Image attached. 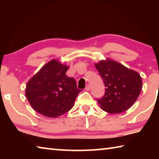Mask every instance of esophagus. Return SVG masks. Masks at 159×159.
I'll return each mask as SVG.
<instances>
[{
    "label": "esophagus",
    "instance_id": "34e87169",
    "mask_svg": "<svg viewBox=\"0 0 159 159\" xmlns=\"http://www.w3.org/2000/svg\"><path fill=\"white\" fill-rule=\"evenodd\" d=\"M90 90V85H86L85 90H86V91H89Z\"/></svg>",
    "mask_w": 159,
    "mask_h": 159
}]
</instances>
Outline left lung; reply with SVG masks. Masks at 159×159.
I'll return each mask as SVG.
<instances>
[{"label":"left lung","mask_w":159,"mask_h":159,"mask_svg":"<svg viewBox=\"0 0 159 159\" xmlns=\"http://www.w3.org/2000/svg\"><path fill=\"white\" fill-rule=\"evenodd\" d=\"M95 66L106 87L103 98L97 99L101 109L119 114L130 108L141 93L142 80L139 74L109 58L100 60Z\"/></svg>","instance_id":"obj_1"}]
</instances>
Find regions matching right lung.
Here are the masks:
<instances>
[{
	"label": "right lung",
	"instance_id": "1",
	"mask_svg": "<svg viewBox=\"0 0 159 159\" xmlns=\"http://www.w3.org/2000/svg\"><path fill=\"white\" fill-rule=\"evenodd\" d=\"M69 66L55 59L48 61L26 85V97L35 111L57 118L74 107L78 89L76 80L66 75Z\"/></svg>",
	"mask_w": 159,
	"mask_h": 159
}]
</instances>
